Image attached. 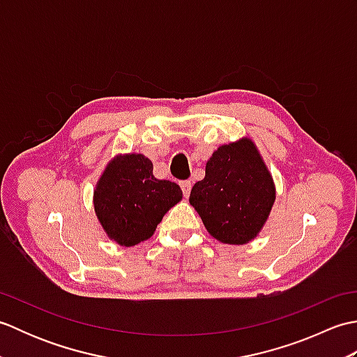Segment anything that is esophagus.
I'll use <instances>...</instances> for the list:
<instances>
[{
  "label": "esophagus",
  "instance_id": "esophagus-1",
  "mask_svg": "<svg viewBox=\"0 0 357 357\" xmlns=\"http://www.w3.org/2000/svg\"><path fill=\"white\" fill-rule=\"evenodd\" d=\"M179 185H181V188H183V193H184V196L185 198H188V195H190V190H192V183L190 181H181L179 183Z\"/></svg>",
  "mask_w": 357,
  "mask_h": 357
}]
</instances>
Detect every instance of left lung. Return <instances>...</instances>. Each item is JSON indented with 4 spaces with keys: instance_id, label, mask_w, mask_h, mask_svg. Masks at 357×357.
<instances>
[{
    "instance_id": "left-lung-1",
    "label": "left lung",
    "mask_w": 357,
    "mask_h": 357,
    "mask_svg": "<svg viewBox=\"0 0 357 357\" xmlns=\"http://www.w3.org/2000/svg\"><path fill=\"white\" fill-rule=\"evenodd\" d=\"M275 199V183L261 153L252 139L242 138L211 155L206 178L193 185L188 201L211 236L242 245L262 230Z\"/></svg>"
}]
</instances>
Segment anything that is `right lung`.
<instances>
[{
  "label": "right lung",
  "mask_w": 357,
  "mask_h": 357,
  "mask_svg": "<svg viewBox=\"0 0 357 357\" xmlns=\"http://www.w3.org/2000/svg\"><path fill=\"white\" fill-rule=\"evenodd\" d=\"M183 199L176 183L153 176L141 153L118 155L105 167L93 192V206L109 239L132 247L151 238L158 224Z\"/></svg>",
  "instance_id": "right-lung-1"
}]
</instances>
